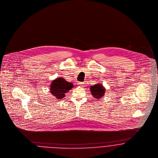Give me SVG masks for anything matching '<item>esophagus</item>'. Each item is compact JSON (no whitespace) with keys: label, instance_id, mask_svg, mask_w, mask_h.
<instances>
[{"label":"esophagus","instance_id":"34e87169","mask_svg":"<svg viewBox=\"0 0 158 158\" xmlns=\"http://www.w3.org/2000/svg\"><path fill=\"white\" fill-rule=\"evenodd\" d=\"M78 85L79 86H84L85 83H83V82H78Z\"/></svg>","mask_w":158,"mask_h":158}]
</instances>
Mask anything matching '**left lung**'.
Wrapping results in <instances>:
<instances>
[{
  "mask_svg": "<svg viewBox=\"0 0 158 158\" xmlns=\"http://www.w3.org/2000/svg\"><path fill=\"white\" fill-rule=\"evenodd\" d=\"M90 91L96 99L99 100L104 97L105 93V88L102 83H98L91 86Z\"/></svg>",
  "mask_w": 158,
  "mask_h": 158,
  "instance_id": "8db88e82",
  "label": "left lung"
}]
</instances>
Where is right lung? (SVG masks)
Instances as JSON below:
<instances>
[{
  "instance_id": "obj_1",
  "label": "right lung",
  "mask_w": 158,
  "mask_h": 158,
  "mask_svg": "<svg viewBox=\"0 0 158 158\" xmlns=\"http://www.w3.org/2000/svg\"><path fill=\"white\" fill-rule=\"evenodd\" d=\"M73 87V84L66 81L63 77H58L53 80L50 86V92L57 100L65 98V94Z\"/></svg>"
}]
</instances>
